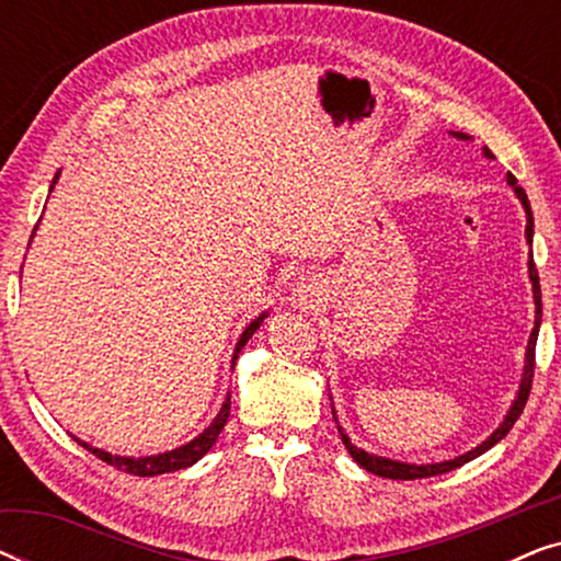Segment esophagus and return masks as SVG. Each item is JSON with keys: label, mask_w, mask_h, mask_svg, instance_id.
<instances>
[{"label": "esophagus", "mask_w": 561, "mask_h": 561, "mask_svg": "<svg viewBox=\"0 0 561 561\" xmlns=\"http://www.w3.org/2000/svg\"><path fill=\"white\" fill-rule=\"evenodd\" d=\"M321 288H319V283L317 280H301V283H296V288H294V304L298 306V309H313V306H319L321 304Z\"/></svg>", "instance_id": "esophagus-1"}]
</instances>
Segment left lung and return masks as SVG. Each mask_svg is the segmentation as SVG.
<instances>
[{"mask_svg": "<svg viewBox=\"0 0 561 561\" xmlns=\"http://www.w3.org/2000/svg\"><path fill=\"white\" fill-rule=\"evenodd\" d=\"M451 137H457V140H465L470 142L472 137L465 135V133H449ZM482 156L488 160H493L495 156L490 152L488 148H482ZM508 186L513 188V194L518 196L520 206H524L526 211V242L528 248L534 244V214H531V204H528V196L526 191L518 186L516 175L508 173ZM528 280H531V290H534V306H536V319H534V329H531V336H528V344H526V363H524V373H520V386H518V393L513 398L508 413H505L501 424L493 434L488 436L485 442L478 444V447L465 451V455H459L455 459H444V462H432V465H411V462H401V459H390V457H380V455H373V451H365L352 444V439L347 434H344V428L340 426V421H336V411L332 405V416L336 421V428H340L342 434V442L347 451L352 455V459L363 467V470L373 472V474H380V478H390V480H421V478H434V474H444V472H451L457 470V467H462L465 462H470V459L485 455L490 447H495L497 442L503 439L505 434L511 432L513 424H516L520 413H524V405L528 401V393H531V380H534V352H536V340H539V327H541V286H539V273H536V265H534V255L528 252Z\"/></svg>", "mask_w": 561, "mask_h": 561, "instance_id": "8db88e82", "label": "left lung"}]
</instances>
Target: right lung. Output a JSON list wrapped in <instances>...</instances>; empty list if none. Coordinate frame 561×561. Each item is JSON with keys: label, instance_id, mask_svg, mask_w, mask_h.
<instances>
[{"label": "right lung", "instance_id": "add662e5", "mask_svg": "<svg viewBox=\"0 0 561 561\" xmlns=\"http://www.w3.org/2000/svg\"><path fill=\"white\" fill-rule=\"evenodd\" d=\"M58 175H60V171L56 173V179H53L50 191H53V186H56V183H58ZM35 229H37V227H35ZM35 229H33V237H35ZM33 237H30V240H33ZM265 319H267V311H263V313H260V317H255V319L250 321L248 327H244V332L240 334V340H237V347H234V355H232V367H234V363H237V357H240V352H242L244 344H248L250 336L257 332L260 324H263ZM229 405H232V396L227 393V398H225V403H221L219 413H217V416H214L211 424L206 426L202 434L194 436V439H191L188 444H181V447H175V449H171V451H160V455L122 457V455H112V451H104V449H99V447H91L89 442L79 439V436H73V439L79 442L83 449H89L91 455H96L99 459H104L106 465L117 467V470H122V472L137 474V478H152V474L179 472V470H186V467H191V465H196L198 459H202V457L206 455V451H209V449L214 447V442H217V436L221 434V428H225L227 419H229Z\"/></svg>", "mask_w": 561, "mask_h": 561}]
</instances>
